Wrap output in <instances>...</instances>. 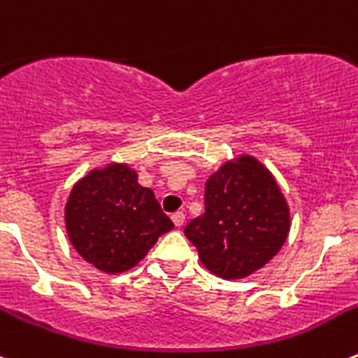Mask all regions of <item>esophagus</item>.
<instances>
[{
    "label": "esophagus",
    "mask_w": 358,
    "mask_h": 358,
    "mask_svg": "<svg viewBox=\"0 0 358 358\" xmlns=\"http://www.w3.org/2000/svg\"><path fill=\"white\" fill-rule=\"evenodd\" d=\"M171 219H173V223H175V227L180 228L183 223H185V214H183V212H175V214L171 215Z\"/></svg>",
    "instance_id": "1"
}]
</instances>
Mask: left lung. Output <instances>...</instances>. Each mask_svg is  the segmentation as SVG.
Masks as SVG:
<instances>
[{
  "mask_svg": "<svg viewBox=\"0 0 358 358\" xmlns=\"http://www.w3.org/2000/svg\"><path fill=\"white\" fill-rule=\"evenodd\" d=\"M291 228L287 201L275 176L253 157L221 166L205 183V212L183 234L208 271L244 278L280 251Z\"/></svg>",
  "mask_w": 358,
  "mask_h": 358,
  "instance_id": "obj_1",
  "label": "left lung"
}]
</instances>
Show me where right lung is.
Wrapping results in <instances>:
<instances>
[{"mask_svg":"<svg viewBox=\"0 0 358 358\" xmlns=\"http://www.w3.org/2000/svg\"><path fill=\"white\" fill-rule=\"evenodd\" d=\"M66 228L83 260L115 275L137 266L175 224L153 191L139 185L134 169L110 164L73 187L66 203Z\"/></svg>","mask_w":358,"mask_h":358,"instance_id":"add662e5","label":"right lung"}]
</instances>
